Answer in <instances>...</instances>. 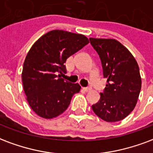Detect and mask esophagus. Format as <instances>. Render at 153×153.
<instances>
[{
    "mask_svg": "<svg viewBox=\"0 0 153 153\" xmlns=\"http://www.w3.org/2000/svg\"><path fill=\"white\" fill-rule=\"evenodd\" d=\"M82 89L85 91H90L91 90V87H87V88H82Z\"/></svg>",
    "mask_w": 153,
    "mask_h": 153,
    "instance_id": "esophagus-1",
    "label": "esophagus"
}]
</instances>
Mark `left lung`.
Returning <instances> with one entry per match:
<instances>
[{"label":"left lung","instance_id":"1","mask_svg":"<svg viewBox=\"0 0 153 153\" xmlns=\"http://www.w3.org/2000/svg\"><path fill=\"white\" fill-rule=\"evenodd\" d=\"M101 62L105 88L100 99L91 106L97 116L114 123L127 117L135 107L141 90L137 62L130 51L112 39H89Z\"/></svg>","mask_w":153,"mask_h":153}]
</instances>
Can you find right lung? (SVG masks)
<instances>
[{
	"instance_id": "right-lung-1",
	"label": "right lung",
	"mask_w": 153,
	"mask_h": 153,
	"mask_svg": "<svg viewBox=\"0 0 153 153\" xmlns=\"http://www.w3.org/2000/svg\"><path fill=\"white\" fill-rule=\"evenodd\" d=\"M89 43L86 36L65 30H51L30 48L22 68V79L28 104L37 115L53 118L62 114L71 104L79 83L61 78L66 73L65 63Z\"/></svg>"
}]
</instances>
